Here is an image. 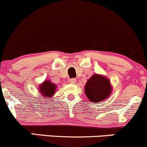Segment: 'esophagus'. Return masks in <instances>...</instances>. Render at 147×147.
Here are the masks:
<instances>
[{"mask_svg": "<svg viewBox=\"0 0 147 147\" xmlns=\"http://www.w3.org/2000/svg\"><path fill=\"white\" fill-rule=\"evenodd\" d=\"M76 79L75 78H71L70 80H69V82L72 83V84H75L76 83Z\"/></svg>", "mask_w": 147, "mask_h": 147, "instance_id": "obj_1", "label": "esophagus"}]
</instances>
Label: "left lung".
Wrapping results in <instances>:
<instances>
[{"label":"left lung","mask_w":147,"mask_h":147,"mask_svg":"<svg viewBox=\"0 0 147 147\" xmlns=\"http://www.w3.org/2000/svg\"><path fill=\"white\" fill-rule=\"evenodd\" d=\"M110 81L103 75L94 74L87 80L84 92L91 102L98 103L107 98L112 93Z\"/></svg>","instance_id":"obj_1"}]
</instances>
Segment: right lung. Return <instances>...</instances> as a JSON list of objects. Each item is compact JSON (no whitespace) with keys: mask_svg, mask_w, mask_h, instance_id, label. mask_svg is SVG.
I'll use <instances>...</instances> for the list:
<instances>
[{"mask_svg":"<svg viewBox=\"0 0 147 147\" xmlns=\"http://www.w3.org/2000/svg\"><path fill=\"white\" fill-rule=\"evenodd\" d=\"M57 86L53 84L50 80H45L39 86V90L42 97H46V98L52 97L55 93Z\"/></svg>","mask_w":147,"mask_h":147,"instance_id":"right-lung-1","label":"right lung"}]
</instances>
